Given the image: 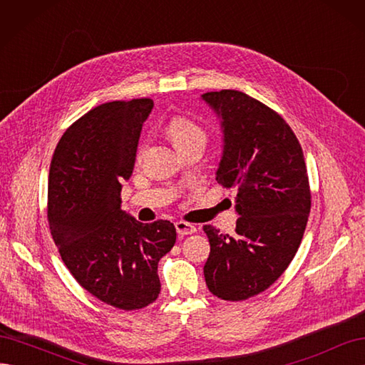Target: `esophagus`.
<instances>
[{
    "label": "esophagus",
    "mask_w": 365,
    "mask_h": 365,
    "mask_svg": "<svg viewBox=\"0 0 365 365\" xmlns=\"http://www.w3.org/2000/svg\"><path fill=\"white\" fill-rule=\"evenodd\" d=\"M175 228H176V231H178V235H181V236L196 233V227L193 224L184 222V220H178V222H175Z\"/></svg>",
    "instance_id": "esophagus-1"
}]
</instances>
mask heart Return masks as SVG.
<instances>
[{
	"instance_id": "b5f03b06",
	"label": "heart",
	"mask_w": 365,
	"mask_h": 365,
	"mask_svg": "<svg viewBox=\"0 0 365 365\" xmlns=\"http://www.w3.org/2000/svg\"><path fill=\"white\" fill-rule=\"evenodd\" d=\"M168 130L180 150H184L193 145L205 146L207 138H208L207 130L201 125H197L196 121L184 115L172 117L168 123ZM143 149L145 148L140 146L138 157H141Z\"/></svg>"
}]
</instances>
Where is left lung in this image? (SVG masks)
<instances>
[{"mask_svg":"<svg viewBox=\"0 0 365 365\" xmlns=\"http://www.w3.org/2000/svg\"><path fill=\"white\" fill-rule=\"evenodd\" d=\"M222 117L224 153L217 182L236 189V235L204 225L210 254L204 277L220 300L267 291L289 267L311 212L303 150L279 113L236 90L202 94Z\"/></svg>","mask_w":365,"mask_h":365,"instance_id":"obj_1","label":"left lung"}]
</instances>
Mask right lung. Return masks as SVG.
Returning a JSON list of instances; mask_svg holds the SVG:
<instances>
[{"label":"right lung","mask_w":365,"mask_h":365,"mask_svg":"<svg viewBox=\"0 0 365 365\" xmlns=\"http://www.w3.org/2000/svg\"><path fill=\"white\" fill-rule=\"evenodd\" d=\"M152 98L98 105L65 130L53 153L47 217L65 267L83 289L123 311L158 298V262L175 225L138 222L120 208L121 180L134 169Z\"/></svg>","instance_id":"right-lung-1"}]
</instances>
